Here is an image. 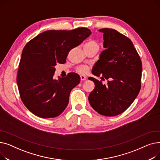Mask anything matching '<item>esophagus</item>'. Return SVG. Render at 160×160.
<instances>
[{"mask_svg": "<svg viewBox=\"0 0 160 160\" xmlns=\"http://www.w3.org/2000/svg\"><path fill=\"white\" fill-rule=\"evenodd\" d=\"M80 80H81L82 81L86 80V77H85V76H83V75H81V76H80Z\"/></svg>", "mask_w": 160, "mask_h": 160, "instance_id": "34e87169", "label": "esophagus"}]
</instances>
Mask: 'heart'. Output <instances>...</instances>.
<instances>
[{"label":"heart","mask_w":160,"mask_h":160,"mask_svg":"<svg viewBox=\"0 0 160 160\" xmlns=\"http://www.w3.org/2000/svg\"><path fill=\"white\" fill-rule=\"evenodd\" d=\"M84 47L86 48H92V47H98V45L96 41H93V40H91L89 41L88 42L85 44ZM78 71L82 74H86L88 72V67L86 66H81L79 67L78 68Z\"/></svg>","instance_id":"obj_1"}]
</instances>
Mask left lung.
<instances>
[{"mask_svg": "<svg viewBox=\"0 0 160 160\" xmlns=\"http://www.w3.org/2000/svg\"><path fill=\"white\" fill-rule=\"evenodd\" d=\"M103 47L92 74L102 75L108 84L93 77L95 89L88 97L98 113L112 117L124 112L138 97L141 89L142 63L132 41L114 29L102 28Z\"/></svg>", "mask_w": 160, "mask_h": 160, "instance_id": "left-lung-1", "label": "left lung"}]
</instances>
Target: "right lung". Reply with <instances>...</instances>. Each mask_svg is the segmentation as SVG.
Masks as SVG:
<instances>
[{
	"instance_id": "add662e5",
	"label": "right lung",
	"mask_w": 160,
	"mask_h": 160,
	"mask_svg": "<svg viewBox=\"0 0 160 160\" xmlns=\"http://www.w3.org/2000/svg\"><path fill=\"white\" fill-rule=\"evenodd\" d=\"M91 34L87 28L72 30H48L38 34L24 47L17 77L24 106L41 118L60 115L68 105L71 90L80 76L54 78L56 63H65L69 52Z\"/></svg>"
}]
</instances>
